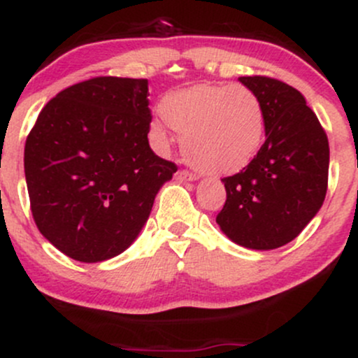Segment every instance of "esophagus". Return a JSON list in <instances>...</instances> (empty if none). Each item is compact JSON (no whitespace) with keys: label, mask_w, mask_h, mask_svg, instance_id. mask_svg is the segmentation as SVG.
Here are the masks:
<instances>
[{"label":"esophagus","mask_w":358,"mask_h":358,"mask_svg":"<svg viewBox=\"0 0 358 358\" xmlns=\"http://www.w3.org/2000/svg\"><path fill=\"white\" fill-rule=\"evenodd\" d=\"M175 178L178 180V182H195L196 176H195V175H192V173H188V171L182 170V171H176V173H175Z\"/></svg>","instance_id":"1"}]
</instances>
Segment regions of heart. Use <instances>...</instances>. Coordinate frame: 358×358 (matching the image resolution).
I'll return each mask as SVG.
<instances>
[{
	"mask_svg": "<svg viewBox=\"0 0 358 358\" xmlns=\"http://www.w3.org/2000/svg\"><path fill=\"white\" fill-rule=\"evenodd\" d=\"M162 114L183 138V153L205 175H232L256 158L266 134V110L244 85L199 84L173 90ZM151 136L166 146V127L151 122Z\"/></svg>",
	"mask_w": 358,
	"mask_h": 358,
	"instance_id": "obj_1",
	"label": "heart"
}]
</instances>
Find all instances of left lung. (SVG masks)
Masks as SVG:
<instances>
[{
    "instance_id": "8db88e82",
    "label": "left lung",
    "mask_w": 358,
    "mask_h": 358,
    "mask_svg": "<svg viewBox=\"0 0 358 358\" xmlns=\"http://www.w3.org/2000/svg\"><path fill=\"white\" fill-rule=\"evenodd\" d=\"M266 110V141L241 173L222 180L227 200L217 224L237 245L278 249L298 237L322 208L328 138L303 94L269 77H239Z\"/></svg>"
}]
</instances>
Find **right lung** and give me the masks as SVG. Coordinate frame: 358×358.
Instances as JSON below:
<instances>
[{
	"label": "right lung",
	"mask_w": 358,
	"mask_h": 358,
	"mask_svg": "<svg viewBox=\"0 0 358 358\" xmlns=\"http://www.w3.org/2000/svg\"><path fill=\"white\" fill-rule=\"evenodd\" d=\"M148 80L96 77L57 94L24 145V178L42 236L65 256L101 262L145 227L175 163L148 143Z\"/></svg>",
	"instance_id": "obj_1"
}]
</instances>
